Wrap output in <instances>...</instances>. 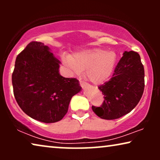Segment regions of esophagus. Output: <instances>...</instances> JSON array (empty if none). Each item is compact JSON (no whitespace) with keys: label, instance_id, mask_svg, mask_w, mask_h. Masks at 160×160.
<instances>
[{"label":"esophagus","instance_id":"34e87169","mask_svg":"<svg viewBox=\"0 0 160 160\" xmlns=\"http://www.w3.org/2000/svg\"><path fill=\"white\" fill-rule=\"evenodd\" d=\"M79 83H80L81 87H84L87 85L86 83L84 82H82V81H79Z\"/></svg>","mask_w":160,"mask_h":160}]
</instances>
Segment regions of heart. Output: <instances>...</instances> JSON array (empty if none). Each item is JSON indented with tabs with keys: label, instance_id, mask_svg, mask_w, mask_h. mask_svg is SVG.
Segmentation results:
<instances>
[{
	"label": "heart",
	"instance_id": "heart-1",
	"mask_svg": "<svg viewBox=\"0 0 160 160\" xmlns=\"http://www.w3.org/2000/svg\"><path fill=\"white\" fill-rule=\"evenodd\" d=\"M116 61L114 52L98 48L82 50L65 59V63L73 73H80L85 71L87 78L95 84L108 79L114 69Z\"/></svg>",
	"mask_w": 160,
	"mask_h": 160
}]
</instances>
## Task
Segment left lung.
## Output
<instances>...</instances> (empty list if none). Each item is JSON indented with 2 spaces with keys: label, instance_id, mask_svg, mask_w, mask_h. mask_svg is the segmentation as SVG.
<instances>
[{
  "label": "left lung",
  "instance_id": "left-lung-1",
  "mask_svg": "<svg viewBox=\"0 0 160 160\" xmlns=\"http://www.w3.org/2000/svg\"><path fill=\"white\" fill-rule=\"evenodd\" d=\"M144 86V68L140 55L134 51H125L112 78L98 87L105 100L100 107L92 106V111L101 119H119L137 106Z\"/></svg>",
  "mask_w": 160,
  "mask_h": 160
}]
</instances>
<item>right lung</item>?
<instances>
[{
  "label": "right lung",
  "mask_w": 160,
  "mask_h": 160,
  "mask_svg": "<svg viewBox=\"0 0 160 160\" xmlns=\"http://www.w3.org/2000/svg\"><path fill=\"white\" fill-rule=\"evenodd\" d=\"M60 62L48 46L32 41L16 58L12 73L14 95L28 116L44 123L64 117L72 97L82 90L79 82L59 73Z\"/></svg>",
  "instance_id": "obj_1"
}]
</instances>
